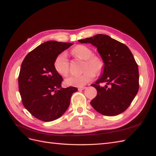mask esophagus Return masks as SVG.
Instances as JSON below:
<instances>
[{
	"label": "esophagus",
	"instance_id": "1",
	"mask_svg": "<svg viewBox=\"0 0 156 156\" xmlns=\"http://www.w3.org/2000/svg\"><path fill=\"white\" fill-rule=\"evenodd\" d=\"M86 88H87L86 87H78V89L79 90H84V89H85Z\"/></svg>",
	"mask_w": 156,
	"mask_h": 156
}]
</instances>
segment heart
I'll return each instance as SVG.
<instances>
[{"instance_id":"obj_1","label":"heart","mask_w":156,"mask_h":156,"mask_svg":"<svg viewBox=\"0 0 156 156\" xmlns=\"http://www.w3.org/2000/svg\"><path fill=\"white\" fill-rule=\"evenodd\" d=\"M71 54L76 58L84 60L83 74L70 76L65 80L66 85L81 87L93 80L94 76L99 75L104 69V62L98 55L92 54V49L84 45H78L72 48ZM54 66L59 74L66 76L69 72V64L66 52H62L55 58Z\"/></svg>"}]
</instances>
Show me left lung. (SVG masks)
I'll return each instance as SVG.
<instances>
[{
    "label": "left lung",
    "instance_id": "1",
    "mask_svg": "<svg viewBox=\"0 0 156 156\" xmlns=\"http://www.w3.org/2000/svg\"><path fill=\"white\" fill-rule=\"evenodd\" d=\"M97 48L105 63L101 78L92 84L97 90L90 102L92 107L103 115L122 113L133 101L139 90V69L130 49L125 44L107 35L98 34L78 40ZM107 82L104 87L101 83Z\"/></svg>",
    "mask_w": 156,
    "mask_h": 156
}]
</instances>
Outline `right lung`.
Segmentation results:
<instances>
[{
  "label": "right lung",
  "mask_w": 156,
  "mask_h": 156,
  "mask_svg": "<svg viewBox=\"0 0 156 156\" xmlns=\"http://www.w3.org/2000/svg\"><path fill=\"white\" fill-rule=\"evenodd\" d=\"M72 45L71 43L48 41L25 56L18 82L23 105L39 120L51 121L60 117L70 104L77 88L61 87L62 77L55 71V58Z\"/></svg>",
  "instance_id": "obj_1"
}]
</instances>
